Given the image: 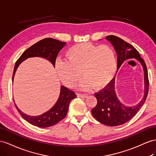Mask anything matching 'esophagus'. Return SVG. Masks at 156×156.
Segmentation results:
<instances>
[{"label": "esophagus", "instance_id": "obj_1", "mask_svg": "<svg viewBox=\"0 0 156 156\" xmlns=\"http://www.w3.org/2000/svg\"><path fill=\"white\" fill-rule=\"evenodd\" d=\"M77 95H78V97H79V98H86L87 97V95H88L86 94H78Z\"/></svg>", "mask_w": 156, "mask_h": 156}]
</instances>
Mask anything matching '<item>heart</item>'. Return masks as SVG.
I'll use <instances>...</instances> for the list:
<instances>
[{
    "label": "heart",
    "mask_w": 156,
    "mask_h": 156,
    "mask_svg": "<svg viewBox=\"0 0 156 156\" xmlns=\"http://www.w3.org/2000/svg\"><path fill=\"white\" fill-rule=\"evenodd\" d=\"M66 57L67 61L56 62L55 67L60 79L69 87L77 85L82 72V89L101 88L111 81L117 70L116 55L108 45L78 43L67 50Z\"/></svg>",
    "instance_id": "1"
}]
</instances>
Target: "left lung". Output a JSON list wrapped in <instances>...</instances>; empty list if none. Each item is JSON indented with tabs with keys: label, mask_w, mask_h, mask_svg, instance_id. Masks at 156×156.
Here are the masks:
<instances>
[{
	"label": "left lung",
	"mask_w": 156,
	"mask_h": 156,
	"mask_svg": "<svg viewBox=\"0 0 156 156\" xmlns=\"http://www.w3.org/2000/svg\"><path fill=\"white\" fill-rule=\"evenodd\" d=\"M105 39L112 44L117 53V70L126 60L136 58L141 63L144 73V95L141 101L134 106H126L119 100L115 91V78L94 94L98 100L96 106L91 110L94 118L105 125L116 126L130 121L138 112L148 94L149 80L146 63L133 45L115 35H108Z\"/></svg>",
	"instance_id": "1"
}]
</instances>
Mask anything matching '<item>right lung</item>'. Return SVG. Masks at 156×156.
<instances>
[{
    "label": "right lung",
    "instance_id": "1",
    "mask_svg": "<svg viewBox=\"0 0 156 156\" xmlns=\"http://www.w3.org/2000/svg\"><path fill=\"white\" fill-rule=\"evenodd\" d=\"M65 45V42L60 41L58 40L53 38H45L29 47L22 54L15 64L12 75V81L16 71L20 64L27 58L35 57L44 58L50 61L55 67L56 58L59 51ZM76 98V95L74 91L62 86L61 87L58 99L55 105L46 113L36 117L29 116L23 113L18 108L15 103L14 105L19 113L26 121L35 126L46 128L56 125L66 117L70 101Z\"/></svg>",
    "mask_w": 156,
    "mask_h": 156
}]
</instances>
